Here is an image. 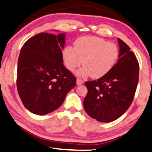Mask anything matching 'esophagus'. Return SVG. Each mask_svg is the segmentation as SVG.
<instances>
[{"label":"esophagus","instance_id":"34e87169","mask_svg":"<svg viewBox=\"0 0 152 152\" xmlns=\"http://www.w3.org/2000/svg\"><path fill=\"white\" fill-rule=\"evenodd\" d=\"M83 83V80L82 79H80V78H77V79H76V85L80 86L82 85Z\"/></svg>","mask_w":152,"mask_h":152}]
</instances>
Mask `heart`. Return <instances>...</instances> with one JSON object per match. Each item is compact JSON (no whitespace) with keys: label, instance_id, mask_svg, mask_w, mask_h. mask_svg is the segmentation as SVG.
Here are the masks:
<instances>
[{"label":"heart","instance_id":"heart-1","mask_svg":"<svg viewBox=\"0 0 152 152\" xmlns=\"http://www.w3.org/2000/svg\"><path fill=\"white\" fill-rule=\"evenodd\" d=\"M62 58L69 71H74L83 63L84 66L76 72L78 76L99 78L112 69L118 58V49L116 44L102 38L84 36L76 40L74 48H64Z\"/></svg>","mask_w":152,"mask_h":152}]
</instances>
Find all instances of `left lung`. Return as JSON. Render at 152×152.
Returning <instances> with one entry per match:
<instances>
[{
	"instance_id": "obj_1",
	"label": "left lung",
	"mask_w": 152,
	"mask_h": 152,
	"mask_svg": "<svg viewBox=\"0 0 152 152\" xmlns=\"http://www.w3.org/2000/svg\"><path fill=\"white\" fill-rule=\"evenodd\" d=\"M119 55L110 72L99 79L87 81L88 94L83 100L86 113L97 121H114L127 111L133 100L139 64L127 44L118 38Z\"/></svg>"
}]
</instances>
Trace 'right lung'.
<instances>
[{"label":"right lung","instance_id":"1","mask_svg":"<svg viewBox=\"0 0 152 152\" xmlns=\"http://www.w3.org/2000/svg\"><path fill=\"white\" fill-rule=\"evenodd\" d=\"M65 38V33H41L28 39L21 49L17 90L24 106L34 114L56 110L76 86V78L63 64Z\"/></svg>","mask_w":152,"mask_h":152}]
</instances>
